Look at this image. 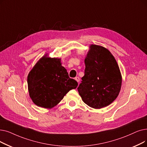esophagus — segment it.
<instances>
[{
	"instance_id": "obj_1",
	"label": "esophagus",
	"mask_w": 147,
	"mask_h": 147,
	"mask_svg": "<svg viewBox=\"0 0 147 147\" xmlns=\"http://www.w3.org/2000/svg\"><path fill=\"white\" fill-rule=\"evenodd\" d=\"M75 80L79 83V81H80V78H79V77H76V78H75Z\"/></svg>"
}]
</instances>
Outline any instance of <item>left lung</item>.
Returning <instances> with one entry per match:
<instances>
[{
	"instance_id": "8db88e82",
	"label": "left lung",
	"mask_w": 147,
	"mask_h": 147,
	"mask_svg": "<svg viewBox=\"0 0 147 147\" xmlns=\"http://www.w3.org/2000/svg\"><path fill=\"white\" fill-rule=\"evenodd\" d=\"M89 49L85 59V75L78 90L85 104L101 109L117 98L122 78L118 63L109 50L95 44Z\"/></svg>"
}]
</instances>
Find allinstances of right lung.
Wrapping results in <instances>:
<instances>
[{
  "mask_svg": "<svg viewBox=\"0 0 147 147\" xmlns=\"http://www.w3.org/2000/svg\"><path fill=\"white\" fill-rule=\"evenodd\" d=\"M29 96L38 106L51 109L58 105L67 93L78 84L69 78L61 59L47 55L38 61L28 76Z\"/></svg>",
  "mask_w": 147,
  "mask_h": 147,
  "instance_id": "obj_1",
  "label": "right lung"
}]
</instances>
